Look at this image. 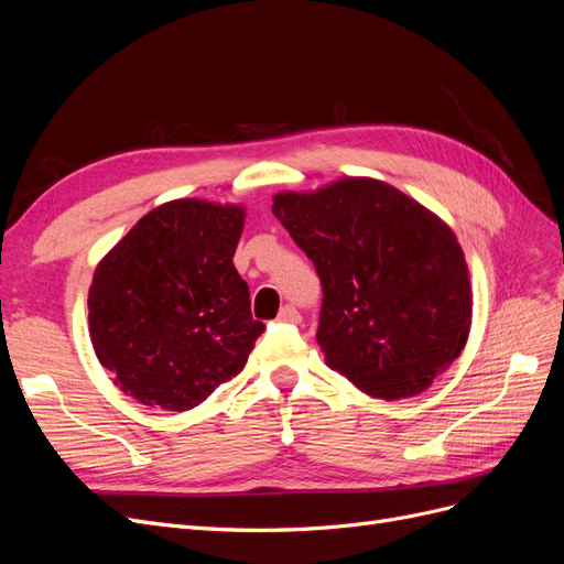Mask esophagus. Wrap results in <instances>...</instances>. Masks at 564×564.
Masks as SVG:
<instances>
[{
    "label": "esophagus",
    "mask_w": 564,
    "mask_h": 564,
    "mask_svg": "<svg viewBox=\"0 0 564 564\" xmlns=\"http://www.w3.org/2000/svg\"><path fill=\"white\" fill-rule=\"evenodd\" d=\"M278 322L299 324L301 322V313L294 308V305H284V308L280 311V315H278Z\"/></svg>",
    "instance_id": "34e87169"
}]
</instances>
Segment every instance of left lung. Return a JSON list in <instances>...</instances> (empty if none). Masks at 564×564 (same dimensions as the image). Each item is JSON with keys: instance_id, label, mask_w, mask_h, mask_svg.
<instances>
[{"instance_id": "8db88e82", "label": "left lung", "mask_w": 564, "mask_h": 564, "mask_svg": "<svg viewBox=\"0 0 564 564\" xmlns=\"http://www.w3.org/2000/svg\"><path fill=\"white\" fill-rule=\"evenodd\" d=\"M272 214L315 263L317 344L355 388L386 402L421 395L466 348L470 272L437 214L369 176L278 193Z\"/></svg>"}]
</instances>
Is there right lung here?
<instances>
[{
    "instance_id": "add662e5",
    "label": "right lung",
    "mask_w": 564,
    "mask_h": 564,
    "mask_svg": "<svg viewBox=\"0 0 564 564\" xmlns=\"http://www.w3.org/2000/svg\"><path fill=\"white\" fill-rule=\"evenodd\" d=\"M245 218L242 204L164 202L98 261L89 336L135 402L187 412L245 369L265 329L232 263Z\"/></svg>"
}]
</instances>
